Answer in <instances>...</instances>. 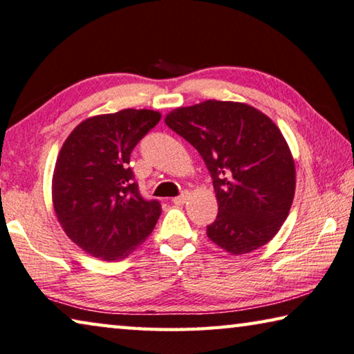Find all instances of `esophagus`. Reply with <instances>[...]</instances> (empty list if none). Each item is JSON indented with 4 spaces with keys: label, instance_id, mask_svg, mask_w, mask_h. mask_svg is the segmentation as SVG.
<instances>
[{
    "label": "esophagus",
    "instance_id": "esophagus-1",
    "mask_svg": "<svg viewBox=\"0 0 354 354\" xmlns=\"http://www.w3.org/2000/svg\"><path fill=\"white\" fill-rule=\"evenodd\" d=\"M187 198H189V192H187V190H184L181 195H178V197H175L171 201H173V203H176V205H183V203H186Z\"/></svg>",
    "mask_w": 354,
    "mask_h": 354
}]
</instances>
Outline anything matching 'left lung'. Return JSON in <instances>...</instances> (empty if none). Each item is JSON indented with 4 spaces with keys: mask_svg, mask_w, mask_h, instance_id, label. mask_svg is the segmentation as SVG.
I'll return each instance as SVG.
<instances>
[{
    "mask_svg": "<svg viewBox=\"0 0 354 354\" xmlns=\"http://www.w3.org/2000/svg\"><path fill=\"white\" fill-rule=\"evenodd\" d=\"M203 157L218 212L206 234L232 255L268 244L287 218L296 171L279 127L248 104L205 100L165 116Z\"/></svg>",
    "mask_w": 354,
    "mask_h": 354,
    "instance_id": "8db88e82",
    "label": "left lung"
}]
</instances>
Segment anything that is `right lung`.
<instances>
[{
  "label": "right lung",
  "instance_id": "add662e5",
  "mask_svg": "<svg viewBox=\"0 0 354 354\" xmlns=\"http://www.w3.org/2000/svg\"><path fill=\"white\" fill-rule=\"evenodd\" d=\"M159 121L153 110L94 116L61 148L52 184L55 212L67 236L89 255L122 260L154 230L160 201L140 194L131 154Z\"/></svg>",
  "mask_w": 354,
  "mask_h": 354
}]
</instances>
